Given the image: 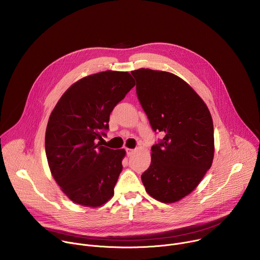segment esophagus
Masks as SVG:
<instances>
[{
    "label": "esophagus",
    "instance_id": "1",
    "mask_svg": "<svg viewBox=\"0 0 260 260\" xmlns=\"http://www.w3.org/2000/svg\"><path fill=\"white\" fill-rule=\"evenodd\" d=\"M134 152H135L134 149H129V148H126V154H127V156H131L132 154H134Z\"/></svg>",
    "mask_w": 260,
    "mask_h": 260
}]
</instances>
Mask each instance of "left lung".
<instances>
[{"label":"left lung","instance_id":"obj_1","mask_svg":"<svg viewBox=\"0 0 260 260\" xmlns=\"http://www.w3.org/2000/svg\"><path fill=\"white\" fill-rule=\"evenodd\" d=\"M137 94L154 132L165 135L151 148V165L141 176L147 193L176 203L191 193L214 158L210 111L193 88L165 71H132Z\"/></svg>","mask_w":260,"mask_h":260}]
</instances>
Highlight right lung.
I'll return each mask as SVG.
<instances>
[{"label": "right lung", "mask_w": 260, "mask_h": 260, "mask_svg": "<svg viewBox=\"0 0 260 260\" xmlns=\"http://www.w3.org/2000/svg\"><path fill=\"white\" fill-rule=\"evenodd\" d=\"M127 72L105 71L72 84L50 114L45 151L52 177L75 204L96 208L114 196L124 149L102 146L114 107L135 86Z\"/></svg>", "instance_id": "1"}]
</instances>
